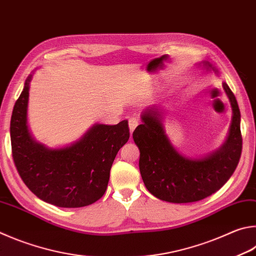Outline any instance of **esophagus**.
Returning <instances> with one entry per match:
<instances>
[{
    "instance_id": "34e87169",
    "label": "esophagus",
    "mask_w": 256,
    "mask_h": 256,
    "mask_svg": "<svg viewBox=\"0 0 256 256\" xmlns=\"http://www.w3.org/2000/svg\"><path fill=\"white\" fill-rule=\"evenodd\" d=\"M138 125V120H136V118H130L128 120V128H130V133H131V136H132L133 131L136 130Z\"/></svg>"
}]
</instances>
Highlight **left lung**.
<instances>
[{"label": "left lung", "instance_id": "8db88e82", "mask_svg": "<svg viewBox=\"0 0 256 256\" xmlns=\"http://www.w3.org/2000/svg\"><path fill=\"white\" fill-rule=\"evenodd\" d=\"M198 66L206 72H220L208 62ZM222 88L233 118L226 141L206 156L192 158L176 151L166 134L164 108L152 106L142 113V124L134 130L133 140L140 150L138 166L143 182L154 197L174 204L202 200L220 190L234 174L242 153L240 112L228 85L222 82Z\"/></svg>", "mask_w": 256, "mask_h": 256}]
</instances>
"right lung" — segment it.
I'll list each match as a JSON object with an SVG mask.
<instances>
[{
  "label": "right lung",
  "mask_w": 256,
  "mask_h": 256,
  "mask_svg": "<svg viewBox=\"0 0 256 256\" xmlns=\"http://www.w3.org/2000/svg\"><path fill=\"white\" fill-rule=\"evenodd\" d=\"M32 77L34 74L26 80L11 118L12 156L18 172L36 197L51 205H90L106 192L113 161L130 138L128 120L116 125L96 123L66 146H44L34 140L28 126Z\"/></svg>",
  "instance_id": "right-lung-1"
}]
</instances>
